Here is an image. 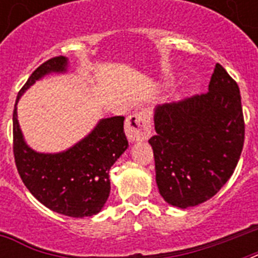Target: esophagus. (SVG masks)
I'll return each instance as SVG.
<instances>
[{
    "label": "esophagus",
    "instance_id": "34e87169",
    "mask_svg": "<svg viewBox=\"0 0 258 258\" xmlns=\"http://www.w3.org/2000/svg\"><path fill=\"white\" fill-rule=\"evenodd\" d=\"M125 135L131 142L149 139L151 135V116L147 109L130 115L125 120Z\"/></svg>",
    "mask_w": 258,
    "mask_h": 258
}]
</instances>
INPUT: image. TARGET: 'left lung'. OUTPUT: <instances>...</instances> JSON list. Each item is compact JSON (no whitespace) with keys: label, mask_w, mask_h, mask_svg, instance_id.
Instances as JSON below:
<instances>
[{"label":"left lung","mask_w":258,"mask_h":258,"mask_svg":"<svg viewBox=\"0 0 258 258\" xmlns=\"http://www.w3.org/2000/svg\"><path fill=\"white\" fill-rule=\"evenodd\" d=\"M149 141L163 200L186 209L214 197L232 176L244 147L245 123L237 83L216 64L209 91L157 105Z\"/></svg>","instance_id":"obj_1"}]
</instances>
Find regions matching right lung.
I'll list each match as a JSON object with an SVG mask.
<instances>
[{"mask_svg":"<svg viewBox=\"0 0 258 258\" xmlns=\"http://www.w3.org/2000/svg\"><path fill=\"white\" fill-rule=\"evenodd\" d=\"M68 58L57 56L30 75L18 92L13 111V153L18 174L36 200L56 213L75 218L100 212L108 200L109 169L128 147L123 116L101 119L84 139L57 154L37 153L26 145L17 119L22 93L49 74H64Z\"/></svg>","mask_w":258,"mask_h":258,"instance_id":"obj_1","label":"right lung"}]
</instances>
